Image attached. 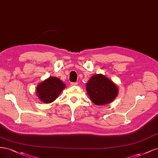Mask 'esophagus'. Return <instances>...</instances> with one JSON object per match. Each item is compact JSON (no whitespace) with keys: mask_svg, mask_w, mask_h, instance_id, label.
<instances>
[{"mask_svg":"<svg viewBox=\"0 0 158 158\" xmlns=\"http://www.w3.org/2000/svg\"><path fill=\"white\" fill-rule=\"evenodd\" d=\"M70 85H73V86H74V85H78V83H77V82H71V83H70Z\"/></svg>","mask_w":158,"mask_h":158,"instance_id":"obj_1","label":"esophagus"}]
</instances>
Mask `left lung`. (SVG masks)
<instances>
[{
    "label": "left lung",
    "instance_id": "1",
    "mask_svg": "<svg viewBox=\"0 0 158 158\" xmlns=\"http://www.w3.org/2000/svg\"><path fill=\"white\" fill-rule=\"evenodd\" d=\"M86 90L90 99L98 106L111 102L118 94L117 85L103 74L93 76L86 84Z\"/></svg>",
    "mask_w": 158,
    "mask_h": 158
}]
</instances>
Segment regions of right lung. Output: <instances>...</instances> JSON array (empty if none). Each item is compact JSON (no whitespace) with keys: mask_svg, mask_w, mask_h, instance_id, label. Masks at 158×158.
<instances>
[{"mask_svg":"<svg viewBox=\"0 0 158 158\" xmlns=\"http://www.w3.org/2000/svg\"><path fill=\"white\" fill-rule=\"evenodd\" d=\"M65 88V84L56 77H49L37 85L36 92L41 101L45 103H51Z\"/></svg>","mask_w":158,"mask_h":158,"instance_id":"obj_1","label":"right lung"}]
</instances>
